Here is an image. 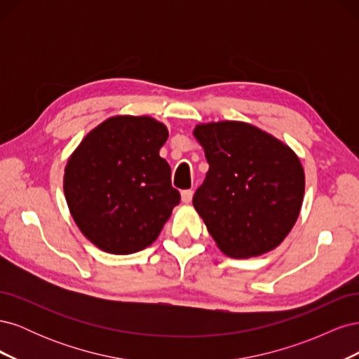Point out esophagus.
I'll use <instances>...</instances> for the list:
<instances>
[{
	"label": "esophagus",
	"instance_id": "obj_1",
	"mask_svg": "<svg viewBox=\"0 0 359 359\" xmlns=\"http://www.w3.org/2000/svg\"><path fill=\"white\" fill-rule=\"evenodd\" d=\"M193 199V190H182L181 191V201L184 203H190Z\"/></svg>",
	"mask_w": 359,
	"mask_h": 359
}]
</instances>
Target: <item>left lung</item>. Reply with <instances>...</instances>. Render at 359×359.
<instances>
[{"mask_svg": "<svg viewBox=\"0 0 359 359\" xmlns=\"http://www.w3.org/2000/svg\"><path fill=\"white\" fill-rule=\"evenodd\" d=\"M210 169L193 206L222 252L248 259L283 243L297 223L306 175L298 156L252 124H198Z\"/></svg>", "mask_w": 359, "mask_h": 359, "instance_id": "left-lung-1", "label": "left lung"}]
</instances>
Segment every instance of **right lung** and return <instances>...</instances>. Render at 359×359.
<instances>
[{"label": "right lung", "mask_w": 359, "mask_h": 359, "mask_svg": "<svg viewBox=\"0 0 359 359\" xmlns=\"http://www.w3.org/2000/svg\"><path fill=\"white\" fill-rule=\"evenodd\" d=\"M168 136L154 118L116 115L93 128L69 157L64 194L70 214L103 252L147 248L180 203L170 166L158 154Z\"/></svg>", "instance_id": "add662e5"}]
</instances>
